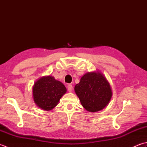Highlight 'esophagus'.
I'll return each instance as SVG.
<instances>
[{
    "label": "esophagus",
    "instance_id": "esophagus-1",
    "mask_svg": "<svg viewBox=\"0 0 147 147\" xmlns=\"http://www.w3.org/2000/svg\"><path fill=\"white\" fill-rule=\"evenodd\" d=\"M67 90L69 92H72V90H73V86H72V85H67Z\"/></svg>",
    "mask_w": 147,
    "mask_h": 147
}]
</instances>
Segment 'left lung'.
I'll return each mask as SVG.
<instances>
[{
	"label": "left lung",
	"instance_id": "1",
	"mask_svg": "<svg viewBox=\"0 0 147 147\" xmlns=\"http://www.w3.org/2000/svg\"><path fill=\"white\" fill-rule=\"evenodd\" d=\"M84 109L96 112L104 109L110 102L112 92L110 83L100 71L88 72L81 78L74 86Z\"/></svg>",
	"mask_w": 147,
	"mask_h": 147
}]
</instances>
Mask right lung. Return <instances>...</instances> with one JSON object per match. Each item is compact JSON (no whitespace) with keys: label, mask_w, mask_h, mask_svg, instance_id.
<instances>
[{"label":"right lung","mask_w":147,"mask_h":147,"mask_svg":"<svg viewBox=\"0 0 147 147\" xmlns=\"http://www.w3.org/2000/svg\"><path fill=\"white\" fill-rule=\"evenodd\" d=\"M66 92L63 83L52 76L41 77L35 82L32 88L34 102L44 111H51L55 107Z\"/></svg>","instance_id":"1"}]
</instances>
